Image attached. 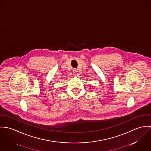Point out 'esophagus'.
<instances>
[{
	"mask_svg": "<svg viewBox=\"0 0 151 151\" xmlns=\"http://www.w3.org/2000/svg\"><path fill=\"white\" fill-rule=\"evenodd\" d=\"M77 72H78V70H77L76 69H74L73 70V73L74 75H76V73H77Z\"/></svg>",
	"mask_w": 151,
	"mask_h": 151,
	"instance_id": "1",
	"label": "esophagus"
}]
</instances>
